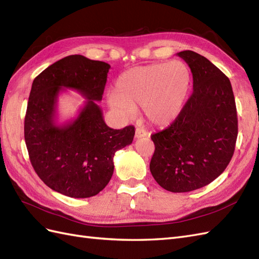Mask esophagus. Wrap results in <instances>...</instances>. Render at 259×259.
I'll use <instances>...</instances> for the list:
<instances>
[{
    "label": "esophagus",
    "mask_w": 259,
    "mask_h": 259,
    "mask_svg": "<svg viewBox=\"0 0 259 259\" xmlns=\"http://www.w3.org/2000/svg\"><path fill=\"white\" fill-rule=\"evenodd\" d=\"M136 138L137 139H140V138H143V137H150V134L149 132L145 131L144 129H141V128H137L136 129Z\"/></svg>",
    "instance_id": "obj_1"
}]
</instances>
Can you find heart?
I'll return each mask as SVG.
<instances>
[{"mask_svg": "<svg viewBox=\"0 0 259 259\" xmlns=\"http://www.w3.org/2000/svg\"><path fill=\"white\" fill-rule=\"evenodd\" d=\"M193 75L180 60L135 66L117 78L109 105L124 118L142 106L144 117L154 127L173 123L185 107Z\"/></svg>", "mask_w": 259, "mask_h": 259, "instance_id": "1", "label": "heart"}]
</instances>
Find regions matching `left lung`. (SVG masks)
Masks as SVG:
<instances>
[{
    "label": "left lung",
    "mask_w": 259,
    "mask_h": 259,
    "mask_svg": "<svg viewBox=\"0 0 259 259\" xmlns=\"http://www.w3.org/2000/svg\"><path fill=\"white\" fill-rule=\"evenodd\" d=\"M177 56L193 73V94L169 127L151 136L155 151L150 170L164 189L187 193L227 168L235 150L237 114L231 82L222 71L191 50Z\"/></svg>",
    "instance_id": "left-lung-1"
}]
</instances>
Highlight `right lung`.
Returning <instances> with one entry per match:
<instances>
[{
    "mask_svg": "<svg viewBox=\"0 0 259 259\" xmlns=\"http://www.w3.org/2000/svg\"><path fill=\"white\" fill-rule=\"evenodd\" d=\"M110 65L81 55L65 57L32 82L25 116V142L30 163L52 190L72 198L102 191L114 173L115 153L132 143L135 127L109 128L101 102ZM64 88L77 90L87 102L78 116L56 123V103Z\"/></svg>",
    "mask_w": 259,
    "mask_h": 259,
    "instance_id": "1",
    "label": "right lung"
}]
</instances>
